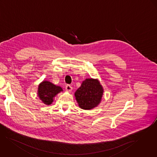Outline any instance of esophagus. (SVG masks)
I'll use <instances>...</instances> for the list:
<instances>
[{
    "mask_svg": "<svg viewBox=\"0 0 157 157\" xmlns=\"http://www.w3.org/2000/svg\"><path fill=\"white\" fill-rule=\"evenodd\" d=\"M72 87L70 85H67L66 86V90L67 91L70 92V91H72Z\"/></svg>",
    "mask_w": 157,
    "mask_h": 157,
    "instance_id": "esophagus-1",
    "label": "esophagus"
}]
</instances>
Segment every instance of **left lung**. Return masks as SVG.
Listing matches in <instances>:
<instances>
[{
    "label": "left lung",
    "mask_w": 157,
    "mask_h": 157,
    "mask_svg": "<svg viewBox=\"0 0 157 157\" xmlns=\"http://www.w3.org/2000/svg\"><path fill=\"white\" fill-rule=\"evenodd\" d=\"M103 92V88L98 79L88 78L76 91L75 96L80 108L90 110L100 103Z\"/></svg>",
    "instance_id": "obj_1"
}]
</instances>
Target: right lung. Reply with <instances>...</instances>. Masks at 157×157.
I'll return each instance as SVG.
<instances>
[{
	"label": "right lung",
	"instance_id": "1",
	"mask_svg": "<svg viewBox=\"0 0 157 157\" xmlns=\"http://www.w3.org/2000/svg\"><path fill=\"white\" fill-rule=\"evenodd\" d=\"M61 91L63 89L60 86L48 81H44L38 86L37 95L43 103L50 105L53 102L55 96Z\"/></svg>",
	"mask_w": 157,
	"mask_h": 157
}]
</instances>
